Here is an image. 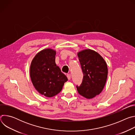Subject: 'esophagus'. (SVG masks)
Wrapping results in <instances>:
<instances>
[{
	"label": "esophagus",
	"instance_id": "esophagus-1",
	"mask_svg": "<svg viewBox=\"0 0 135 135\" xmlns=\"http://www.w3.org/2000/svg\"><path fill=\"white\" fill-rule=\"evenodd\" d=\"M67 77L68 79L69 80H70V79H71V75L70 74H67Z\"/></svg>",
	"mask_w": 135,
	"mask_h": 135
}]
</instances>
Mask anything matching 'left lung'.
Here are the masks:
<instances>
[{
  "label": "left lung",
  "instance_id": "obj_1",
  "mask_svg": "<svg viewBox=\"0 0 135 135\" xmlns=\"http://www.w3.org/2000/svg\"><path fill=\"white\" fill-rule=\"evenodd\" d=\"M83 78L81 84L76 85L79 93L91 99L99 94L104 89L108 74L106 62L102 56L87 49L78 53Z\"/></svg>",
  "mask_w": 135,
  "mask_h": 135
}]
</instances>
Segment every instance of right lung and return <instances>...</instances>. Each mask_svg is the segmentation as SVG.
<instances>
[{
	"label": "right lung",
	"mask_w": 135,
	"mask_h": 135,
	"mask_svg": "<svg viewBox=\"0 0 135 135\" xmlns=\"http://www.w3.org/2000/svg\"><path fill=\"white\" fill-rule=\"evenodd\" d=\"M56 52L47 49L38 53L33 59L30 75L35 89L47 97L58 94L68 81L55 61Z\"/></svg>",
	"instance_id": "add662e5"
}]
</instances>
